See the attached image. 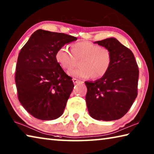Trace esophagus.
I'll list each match as a JSON object with an SVG mask.
<instances>
[{
  "label": "esophagus",
  "instance_id": "obj_1",
  "mask_svg": "<svg viewBox=\"0 0 154 154\" xmlns=\"http://www.w3.org/2000/svg\"><path fill=\"white\" fill-rule=\"evenodd\" d=\"M72 82H73L74 83H82V82H81L80 80H78L77 79H75V78H73L72 79Z\"/></svg>",
  "mask_w": 154,
  "mask_h": 154
}]
</instances>
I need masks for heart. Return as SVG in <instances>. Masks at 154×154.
Instances as JSON below:
<instances>
[{
    "label": "heart",
    "mask_w": 154,
    "mask_h": 154,
    "mask_svg": "<svg viewBox=\"0 0 154 154\" xmlns=\"http://www.w3.org/2000/svg\"><path fill=\"white\" fill-rule=\"evenodd\" d=\"M71 53L66 47H61L56 51L55 58L57 63L68 72L76 66L77 61L81 60L79 69L69 72L72 77L88 79L92 76L93 79H98L105 76L111 66L110 49L90 41L73 43L71 45Z\"/></svg>",
    "instance_id": "b5f03b06"
}]
</instances>
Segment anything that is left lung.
Wrapping results in <instances>:
<instances>
[{"label":"left lung","mask_w":154,"mask_h":154,"mask_svg":"<svg viewBox=\"0 0 154 154\" xmlns=\"http://www.w3.org/2000/svg\"><path fill=\"white\" fill-rule=\"evenodd\" d=\"M95 43L110 49L112 64L105 76L94 82H85L88 112L97 120H116L128 111L137 98L139 68L132 51L116 38Z\"/></svg>","instance_id":"obj_1"}]
</instances>
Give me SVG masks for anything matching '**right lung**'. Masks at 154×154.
<instances>
[{
  "label": "right lung",
  "instance_id": "add662e5",
  "mask_svg": "<svg viewBox=\"0 0 154 154\" xmlns=\"http://www.w3.org/2000/svg\"><path fill=\"white\" fill-rule=\"evenodd\" d=\"M77 39L39 29L21 49L15 77L18 99L35 118L52 120L63 113L74 84L57 63L55 54L60 48Z\"/></svg>",
  "mask_w": 154,
  "mask_h": 154
}]
</instances>
